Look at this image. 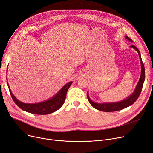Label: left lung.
Here are the masks:
<instances>
[{
    "mask_svg": "<svg viewBox=\"0 0 153 153\" xmlns=\"http://www.w3.org/2000/svg\"><path fill=\"white\" fill-rule=\"evenodd\" d=\"M125 38L128 39L130 42H133V40L131 39L128 36H125ZM131 47L134 48L139 54V56L141 61V74L140 76V80L137 83V85H136V88L134 90V91L131 94L129 97H128L127 98L125 99L124 100H122L119 102L116 103H94L90 98L88 94L87 93V98H88V101L90 102V105L95 109L101 111H105V112H111V111H119L121 110H123L125 108H127L131 105H132L135 101L137 100V99L139 97L140 94L141 92L143 83L144 82L145 79V70H144V66L143 62L141 59V54L140 52V50L137 49V47H136L134 45H131Z\"/></svg>",
    "mask_w": 153,
    "mask_h": 153,
    "instance_id": "left-lung-1",
    "label": "left lung"
}]
</instances>
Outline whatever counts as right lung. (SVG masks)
Listing matches in <instances>:
<instances>
[{"mask_svg": "<svg viewBox=\"0 0 153 153\" xmlns=\"http://www.w3.org/2000/svg\"><path fill=\"white\" fill-rule=\"evenodd\" d=\"M72 82H68L65 85L62 89L58 92L55 96L45 101L39 103H24L18 100L12 93L9 85L7 82L10 95L15 103L22 110L35 114H48L53 113L60 109L63 105L65 98H66L67 93L71 85Z\"/></svg>", "mask_w": 153, "mask_h": 153, "instance_id": "right-lung-1", "label": "right lung"}]
</instances>
